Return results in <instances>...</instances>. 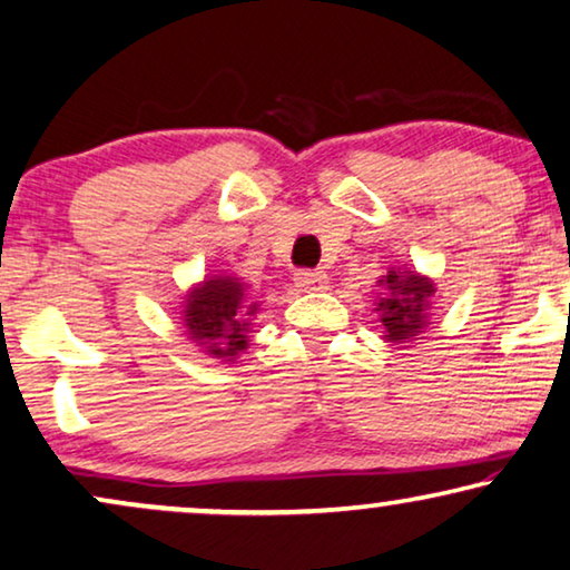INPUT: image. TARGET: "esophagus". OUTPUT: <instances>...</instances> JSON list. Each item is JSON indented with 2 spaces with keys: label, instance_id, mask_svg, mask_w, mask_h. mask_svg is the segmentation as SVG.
<instances>
[{
  "label": "esophagus",
  "instance_id": "1",
  "mask_svg": "<svg viewBox=\"0 0 570 570\" xmlns=\"http://www.w3.org/2000/svg\"><path fill=\"white\" fill-rule=\"evenodd\" d=\"M294 284L302 288V292H320V288H325L327 284V274L323 271H296L294 274Z\"/></svg>",
  "mask_w": 570,
  "mask_h": 570
}]
</instances>
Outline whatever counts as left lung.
Wrapping results in <instances>:
<instances>
[{"instance_id":"left-lung-1","label":"left lung","mask_w":570,"mask_h":570,"mask_svg":"<svg viewBox=\"0 0 570 570\" xmlns=\"http://www.w3.org/2000/svg\"><path fill=\"white\" fill-rule=\"evenodd\" d=\"M434 294V284L413 271H403L384 278V296L376 304L384 325V338L392 343H405L426 327V304Z\"/></svg>"}]
</instances>
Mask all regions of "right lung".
<instances>
[{
    "mask_svg": "<svg viewBox=\"0 0 570 570\" xmlns=\"http://www.w3.org/2000/svg\"><path fill=\"white\" fill-rule=\"evenodd\" d=\"M245 302V286L237 278H208L196 292L188 294L186 325L188 335L202 343L216 358H235L247 346V315H253L255 304ZM248 312H244V307Z\"/></svg>",
    "mask_w": 570,
    "mask_h": 570,
    "instance_id": "add662e5",
    "label": "right lung"
}]
</instances>
